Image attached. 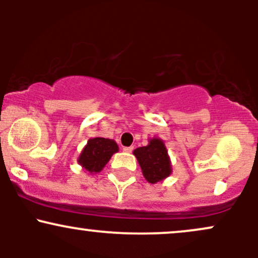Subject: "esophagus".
I'll use <instances>...</instances> for the list:
<instances>
[{"instance_id": "esophagus-1", "label": "esophagus", "mask_w": 258, "mask_h": 258, "mask_svg": "<svg viewBox=\"0 0 258 258\" xmlns=\"http://www.w3.org/2000/svg\"><path fill=\"white\" fill-rule=\"evenodd\" d=\"M123 152L126 153H132L133 152V147H123Z\"/></svg>"}]
</instances>
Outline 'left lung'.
<instances>
[{
    "instance_id": "8db88e82",
    "label": "left lung",
    "mask_w": 258,
    "mask_h": 258,
    "mask_svg": "<svg viewBox=\"0 0 258 258\" xmlns=\"http://www.w3.org/2000/svg\"><path fill=\"white\" fill-rule=\"evenodd\" d=\"M133 154L137 158L142 172L149 183H156L171 174L170 158L161 139H150L147 147L137 148Z\"/></svg>"
}]
</instances>
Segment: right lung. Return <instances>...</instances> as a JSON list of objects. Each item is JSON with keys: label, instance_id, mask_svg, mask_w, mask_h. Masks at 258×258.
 Masks as SVG:
<instances>
[{"label": "right lung", "instance_id": "add662e5", "mask_svg": "<svg viewBox=\"0 0 258 258\" xmlns=\"http://www.w3.org/2000/svg\"><path fill=\"white\" fill-rule=\"evenodd\" d=\"M119 150L116 142L108 138L96 137L87 142L79 158V164L88 172H99L114 153Z\"/></svg>", "mask_w": 258, "mask_h": 258}]
</instances>
